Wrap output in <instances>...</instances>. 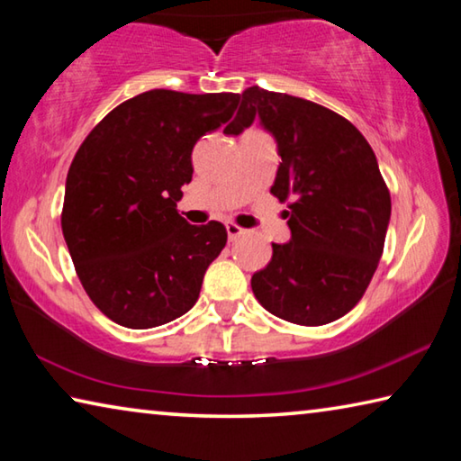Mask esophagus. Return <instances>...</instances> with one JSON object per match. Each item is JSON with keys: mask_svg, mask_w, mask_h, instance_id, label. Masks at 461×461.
<instances>
[{"mask_svg": "<svg viewBox=\"0 0 461 461\" xmlns=\"http://www.w3.org/2000/svg\"><path fill=\"white\" fill-rule=\"evenodd\" d=\"M225 230H228V238L233 241V240H238L240 236H244L246 233V230H241L238 223H233V221H228L225 223Z\"/></svg>", "mask_w": 461, "mask_h": 461, "instance_id": "34e87169", "label": "esophagus"}]
</instances>
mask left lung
Wrapping results in <instances>:
<instances>
[{"label": "left lung", "mask_w": 461, "mask_h": 461, "mask_svg": "<svg viewBox=\"0 0 461 461\" xmlns=\"http://www.w3.org/2000/svg\"><path fill=\"white\" fill-rule=\"evenodd\" d=\"M260 118L278 142L270 193L283 203L291 241L272 244L252 276L260 305L296 325H325L352 311L368 288L390 221V191L376 156L352 122L313 101L249 87L225 134Z\"/></svg>", "instance_id": "1"}]
</instances>
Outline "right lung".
Returning <instances> with one entry per match:
<instances>
[{
    "label": "right lung",
    "instance_id": "obj_1",
    "mask_svg": "<svg viewBox=\"0 0 461 461\" xmlns=\"http://www.w3.org/2000/svg\"><path fill=\"white\" fill-rule=\"evenodd\" d=\"M238 104V93H140L112 109L77 150L62 236L85 293L118 325L150 330L197 303L228 231L220 221L186 223L176 201L193 178V146L231 120Z\"/></svg>",
    "mask_w": 461,
    "mask_h": 461
}]
</instances>
